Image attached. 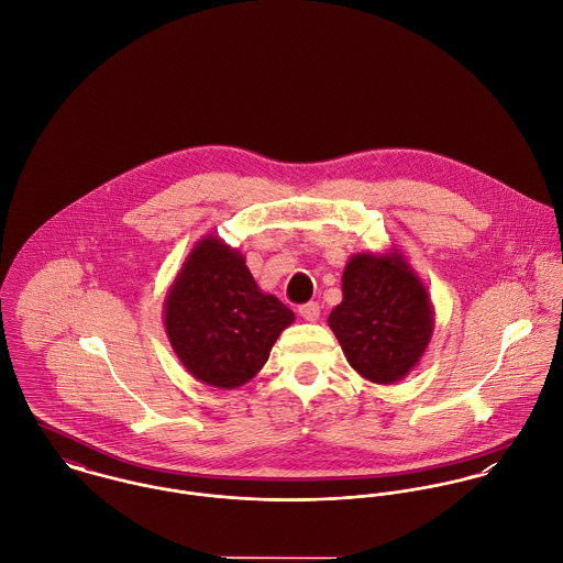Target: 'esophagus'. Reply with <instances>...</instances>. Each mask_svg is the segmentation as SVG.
Masks as SVG:
<instances>
[{
  "label": "esophagus",
  "instance_id": "obj_1",
  "mask_svg": "<svg viewBox=\"0 0 563 563\" xmlns=\"http://www.w3.org/2000/svg\"><path fill=\"white\" fill-rule=\"evenodd\" d=\"M298 312H300V317L307 319V321H317V319H319V305H317V302L302 305V307L298 309Z\"/></svg>",
  "mask_w": 563,
  "mask_h": 563
}]
</instances>
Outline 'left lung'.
Masks as SVG:
<instances>
[{
    "instance_id": "left-lung-1",
    "label": "left lung",
    "mask_w": 563,
    "mask_h": 563,
    "mask_svg": "<svg viewBox=\"0 0 563 563\" xmlns=\"http://www.w3.org/2000/svg\"><path fill=\"white\" fill-rule=\"evenodd\" d=\"M343 300L328 325L365 379L395 384L426 354L434 332V305L423 280L393 246L384 254H352L341 278Z\"/></svg>"
}]
</instances>
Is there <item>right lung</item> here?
Wrapping results in <instances>:
<instances>
[{
	"instance_id": "add662e5",
	"label": "right lung",
	"mask_w": 563,
	"mask_h": 563,
	"mask_svg": "<svg viewBox=\"0 0 563 563\" xmlns=\"http://www.w3.org/2000/svg\"><path fill=\"white\" fill-rule=\"evenodd\" d=\"M296 314L263 294L244 254L205 235L188 254L164 300L168 341L196 379L216 388L251 382Z\"/></svg>"
}]
</instances>
